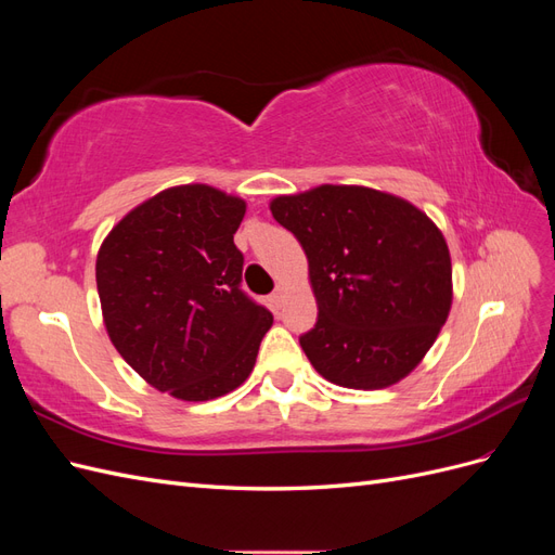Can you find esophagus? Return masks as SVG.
I'll return each mask as SVG.
<instances>
[{"mask_svg": "<svg viewBox=\"0 0 555 555\" xmlns=\"http://www.w3.org/2000/svg\"><path fill=\"white\" fill-rule=\"evenodd\" d=\"M282 300H284V289H282V287H278V289L273 292V296H271V304H273L275 308H280V306H282Z\"/></svg>", "mask_w": 555, "mask_h": 555, "instance_id": "esophagus-1", "label": "esophagus"}]
</instances>
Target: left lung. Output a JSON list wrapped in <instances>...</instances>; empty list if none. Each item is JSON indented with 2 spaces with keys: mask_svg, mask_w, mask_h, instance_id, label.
Wrapping results in <instances>:
<instances>
[{
  "mask_svg": "<svg viewBox=\"0 0 555 555\" xmlns=\"http://www.w3.org/2000/svg\"><path fill=\"white\" fill-rule=\"evenodd\" d=\"M306 249L319 317L300 335L314 371L347 389L410 375L451 308L442 231L410 201L357 184H322L271 201Z\"/></svg>",
  "mask_w": 555,
  "mask_h": 555,
  "instance_id": "1",
  "label": "left lung"
}]
</instances>
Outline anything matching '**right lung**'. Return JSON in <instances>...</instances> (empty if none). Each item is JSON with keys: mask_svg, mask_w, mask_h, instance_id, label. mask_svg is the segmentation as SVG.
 Wrapping results in <instances>:
<instances>
[{"mask_svg": "<svg viewBox=\"0 0 555 555\" xmlns=\"http://www.w3.org/2000/svg\"><path fill=\"white\" fill-rule=\"evenodd\" d=\"M245 201L208 184L164 190L127 212L96 255L108 338L147 384L212 400L255 367L273 314L243 289L233 233Z\"/></svg>", "mask_w": 555, "mask_h": 555, "instance_id": "1", "label": "right lung"}]
</instances>
